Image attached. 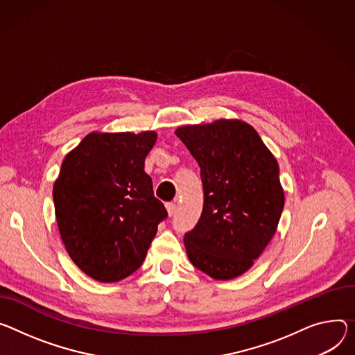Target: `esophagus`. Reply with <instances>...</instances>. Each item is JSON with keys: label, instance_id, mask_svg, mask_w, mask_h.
Here are the masks:
<instances>
[{"label": "esophagus", "instance_id": "1", "mask_svg": "<svg viewBox=\"0 0 355 355\" xmlns=\"http://www.w3.org/2000/svg\"><path fill=\"white\" fill-rule=\"evenodd\" d=\"M166 208H167V212H168V215H170V216H173V215L175 214V211H177V205H175L174 202H168V204H166Z\"/></svg>", "mask_w": 355, "mask_h": 355}]
</instances>
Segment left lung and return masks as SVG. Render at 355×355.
I'll use <instances>...</instances> for the list:
<instances>
[{"mask_svg":"<svg viewBox=\"0 0 355 355\" xmlns=\"http://www.w3.org/2000/svg\"><path fill=\"white\" fill-rule=\"evenodd\" d=\"M201 168L204 208L184 235L188 259L216 280L241 276L273 238L284 207L279 166L254 128L241 120L175 130Z\"/></svg>","mask_w":355,"mask_h":355,"instance_id":"8db88e82","label":"left lung"}]
</instances>
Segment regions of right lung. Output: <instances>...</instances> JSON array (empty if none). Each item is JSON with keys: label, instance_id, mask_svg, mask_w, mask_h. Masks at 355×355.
Masks as SVG:
<instances>
[{"label": "right lung", "instance_id": "obj_1", "mask_svg": "<svg viewBox=\"0 0 355 355\" xmlns=\"http://www.w3.org/2000/svg\"><path fill=\"white\" fill-rule=\"evenodd\" d=\"M155 132L90 133L63 159L53 184L62 242L92 279L113 283L135 273L167 218L144 159Z\"/></svg>", "mask_w": 355, "mask_h": 355}]
</instances>
